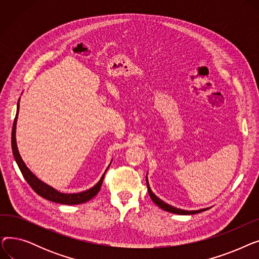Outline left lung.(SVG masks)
I'll return each mask as SVG.
<instances>
[{"label": "left lung", "instance_id": "left-lung-1", "mask_svg": "<svg viewBox=\"0 0 259 259\" xmlns=\"http://www.w3.org/2000/svg\"><path fill=\"white\" fill-rule=\"evenodd\" d=\"M146 182H147V188H148V192H149V195H150L151 199L154 201V203H156V205L161 208L162 210L165 211H168V212H171V213H175V214H181V215H192V214H196V213H199V212H202V211H206L208 209H201V210H197V211H186V210H181V209H176L170 205H168V203H166L165 201H162L161 199H159L156 195L153 194V192L151 191L150 187H149V184H148V180L146 178Z\"/></svg>", "mask_w": 259, "mask_h": 259}]
</instances>
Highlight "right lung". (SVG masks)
Returning a JSON list of instances; mask_svg holds the SVG:
<instances>
[{
    "label": "right lung",
    "instance_id": "right-lung-1",
    "mask_svg": "<svg viewBox=\"0 0 259 259\" xmlns=\"http://www.w3.org/2000/svg\"><path fill=\"white\" fill-rule=\"evenodd\" d=\"M19 108H20V103H18V112H19ZM18 112L15 117V120H13V126H12V132H11V147H12V153L13 156H15V159L17 161V164L24 176V179L26 182L29 184V186L34 190V192L37 193L39 196H42L50 201L53 202H58V203H63V205H78V203H83L91 198H93L95 195H97L100 191V189L103 184L104 180V175L102 176V179L100 182L95 185L93 188L87 190V191L80 192V193H74V194H66V193H61L57 191L56 189H53L52 187L46 185L45 183L40 182L32 172L26 167L24 164L23 159L20 156V153L18 151V147H17V142H16V126H17V118H18Z\"/></svg>",
    "mask_w": 259,
    "mask_h": 259
}]
</instances>
